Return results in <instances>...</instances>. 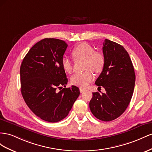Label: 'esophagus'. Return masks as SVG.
Segmentation results:
<instances>
[{
	"instance_id": "obj_1",
	"label": "esophagus",
	"mask_w": 152,
	"mask_h": 152,
	"mask_svg": "<svg viewBox=\"0 0 152 152\" xmlns=\"http://www.w3.org/2000/svg\"><path fill=\"white\" fill-rule=\"evenodd\" d=\"M85 90V88H80V92L81 93V92H84V91Z\"/></svg>"
}]
</instances>
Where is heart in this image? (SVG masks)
I'll return each mask as SVG.
<instances>
[{"label": "heart", "mask_w": 152, "mask_h": 152, "mask_svg": "<svg viewBox=\"0 0 152 152\" xmlns=\"http://www.w3.org/2000/svg\"><path fill=\"white\" fill-rule=\"evenodd\" d=\"M74 58L85 60L84 72L77 73L71 78V83L80 87H86L94 79V75L92 71L101 72L104 66V57L99 52L95 51L94 48L86 42H81L74 48L72 51ZM62 66L64 71L69 74L72 71V65L67 57L62 59Z\"/></svg>", "instance_id": "obj_1"}]
</instances>
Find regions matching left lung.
<instances>
[{"instance_id": "left-lung-1", "label": "left lung", "mask_w": 152, "mask_h": 152, "mask_svg": "<svg viewBox=\"0 0 152 152\" xmlns=\"http://www.w3.org/2000/svg\"><path fill=\"white\" fill-rule=\"evenodd\" d=\"M102 51L104 66L95 83L106 92H93L89 106L99 120L109 122L119 117L127 109L135 85L136 76L131 58L124 48L105 39Z\"/></svg>"}]
</instances>
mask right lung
<instances>
[{"mask_svg":"<svg viewBox=\"0 0 152 152\" xmlns=\"http://www.w3.org/2000/svg\"><path fill=\"white\" fill-rule=\"evenodd\" d=\"M67 46L62 40L45 38L31 48L21 64L24 101L34 114L48 122L66 118L80 94L76 86L66 88L68 80L62 59Z\"/></svg>","mask_w":152,"mask_h":152,"instance_id":"right-lung-1","label":"right lung"}]
</instances>
